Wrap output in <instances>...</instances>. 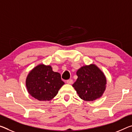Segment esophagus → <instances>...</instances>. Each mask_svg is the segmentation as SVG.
<instances>
[{
	"instance_id": "esophagus-1",
	"label": "esophagus",
	"mask_w": 132,
	"mask_h": 132,
	"mask_svg": "<svg viewBox=\"0 0 132 132\" xmlns=\"http://www.w3.org/2000/svg\"><path fill=\"white\" fill-rule=\"evenodd\" d=\"M66 83H68V84H72V83H73V80L72 79H69V80H68L66 81Z\"/></svg>"
}]
</instances>
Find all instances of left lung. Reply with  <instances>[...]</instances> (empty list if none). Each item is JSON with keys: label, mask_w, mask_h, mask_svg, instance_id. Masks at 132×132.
<instances>
[{"label": "left lung", "mask_w": 132, "mask_h": 132, "mask_svg": "<svg viewBox=\"0 0 132 132\" xmlns=\"http://www.w3.org/2000/svg\"><path fill=\"white\" fill-rule=\"evenodd\" d=\"M76 75L78 77L72 86L81 99L93 101L103 95L106 89V78L95 64L81 67Z\"/></svg>", "instance_id": "left-lung-1"}]
</instances>
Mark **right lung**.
Instances as JSON below:
<instances>
[{
	"label": "right lung",
	"mask_w": 132,
	"mask_h": 132,
	"mask_svg": "<svg viewBox=\"0 0 132 132\" xmlns=\"http://www.w3.org/2000/svg\"><path fill=\"white\" fill-rule=\"evenodd\" d=\"M64 84L59 73L53 72L51 66L43 64L33 68L26 80L28 93L40 101L52 100Z\"/></svg>",
	"instance_id": "right-lung-1"
}]
</instances>
